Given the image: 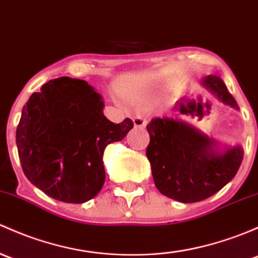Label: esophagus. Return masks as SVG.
<instances>
[{
  "instance_id": "34e87169",
  "label": "esophagus",
  "mask_w": 258,
  "mask_h": 258,
  "mask_svg": "<svg viewBox=\"0 0 258 258\" xmlns=\"http://www.w3.org/2000/svg\"><path fill=\"white\" fill-rule=\"evenodd\" d=\"M134 124H135V127H146L147 121H146L145 118L137 116V117H134Z\"/></svg>"
}]
</instances>
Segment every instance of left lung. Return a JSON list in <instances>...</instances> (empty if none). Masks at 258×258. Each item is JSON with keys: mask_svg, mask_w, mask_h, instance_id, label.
I'll use <instances>...</instances> for the list:
<instances>
[{"mask_svg": "<svg viewBox=\"0 0 258 258\" xmlns=\"http://www.w3.org/2000/svg\"><path fill=\"white\" fill-rule=\"evenodd\" d=\"M202 84L225 105L236 108V100L216 75ZM147 158L157 189L180 203H197L218 193L236 175L243 158L241 146L219 147L218 141L190 124L156 117L147 124Z\"/></svg>", "mask_w": 258, "mask_h": 258, "instance_id": "8db88e82", "label": "left lung"}]
</instances>
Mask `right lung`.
<instances>
[{"instance_id":"add662e5","label":"right lung","mask_w":258,"mask_h":258,"mask_svg":"<svg viewBox=\"0 0 258 258\" xmlns=\"http://www.w3.org/2000/svg\"><path fill=\"white\" fill-rule=\"evenodd\" d=\"M102 108L93 86L68 77L45 83L23 106L16 131L22 169L48 197L81 204L101 190L105 148L134 127L130 118L107 120Z\"/></svg>"}]
</instances>
